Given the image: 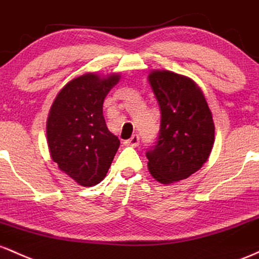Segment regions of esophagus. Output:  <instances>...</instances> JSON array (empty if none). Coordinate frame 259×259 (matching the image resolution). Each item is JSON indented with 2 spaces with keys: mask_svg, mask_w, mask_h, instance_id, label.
<instances>
[{
  "mask_svg": "<svg viewBox=\"0 0 259 259\" xmlns=\"http://www.w3.org/2000/svg\"><path fill=\"white\" fill-rule=\"evenodd\" d=\"M138 143H139V136L138 135H133L130 139H127V141L123 142L124 145H130V147H137Z\"/></svg>",
  "mask_w": 259,
  "mask_h": 259,
  "instance_id": "obj_1",
  "label": "esophagus"
}]
</instances>
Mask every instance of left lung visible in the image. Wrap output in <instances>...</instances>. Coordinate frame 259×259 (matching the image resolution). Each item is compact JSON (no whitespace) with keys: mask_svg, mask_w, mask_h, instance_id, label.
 Returning <instances> with one entry per match:
<instances>
[{"mask_svg":"<svg viewBox=\"0 0 259 259\" xmlns=\"http://www.w3.org/2000/svg\"><path fill=\"white\" fill-rule=\"evenodd\" d=\"M161 114L158 143L147 152L148 168L158 182L182 181L208 160L214 145L213 116L194 80L165 69L148 75Z\"/></svg>","mask_w":259,"mask_h":259,"instance_id":"left-lung-1","label":"left lung"}]
</instances>
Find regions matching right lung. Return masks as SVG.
Listing matches in <instances>:
<instances>
[{
  "label": "right lung",
  "mask_w": 259,
  "mask_h": 259,
  "mask_svg": "<svg viewBox=\"0 0 259 259\" xmlns=\"http://www.w3.org/2000/svg\"><path fill=\"white\" fill-rule=\"evenodd\" d=\"M121 75L84 73L59 92L46 122L52 160L84 187L104 180L120 141L106 127L103 104Z\"/></svg>",
  "instance_id": "1"
}]
</instances>
